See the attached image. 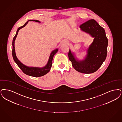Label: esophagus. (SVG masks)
Returning <instances> with one entry per match:
<instances>
[{
  "instance_id": "obj_1",
  "label": "esophagus",
  "mask_w": 122,
  "mask_h": 122,
  "mask_svg": "<svg viewBox=\"0 0 122 122\" xmlns=\"http://www.w3.org/2000/svg\"><path fill=\"white\" fill-rule=\"evenodd\" d=\"M63 44H68V41H66V40H65V41H63Z\"/></svg>"
}]
</instances>
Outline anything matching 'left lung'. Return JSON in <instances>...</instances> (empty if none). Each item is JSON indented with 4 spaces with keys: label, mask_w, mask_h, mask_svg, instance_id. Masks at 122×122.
<instances>
[{
    "label": "left lung",
    "mask_w": 122,
    "mask_h": 122,
    "mask_svg": "<svg viewBox=\"0 0 122 122\" xmlns=\"http://www.w3.org/2000/svg\"><path fill=\"white\" fill-rule=\"evenodd\" d=\"M80 28L82 31L94 38L93 41L87 48L84 59L78 60L70 50L68 57L76 71L82 73H92L100 68L106 59L108 40L104 29L94 20L86 22L81 25Z\"/></svg>",
    "instance_id": "8db88e82"
}]
</instances>
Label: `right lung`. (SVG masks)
I'll list each match as a JSON object with an SVG mask.
<instances>
[{"label":"right lung","mask_w":122,"mask_h":122,"mask_svg":"<svg viewBox=\"0 0 122 122\" xmlns=\"http://www.w3.org/2000/svg\"><path fill=\"white\" fill-rule=\"evenodd\" d=\"M35 21L39 23H41V22L38 20H29L28 21H27L26 22L25 24V25L19 27L17 31H16V35L14 37L13 40V42H12V46H13V49H12V56H13V58L15 61V62L17 64V65L20 68L22 71L26 75H29L30 76H34V77H39V76H41L45 75L47 73H48L50 69L51 68L52 66V60H53V56L54 55L57 53V52L58 51V49H56L51 52L47 64L44 67L40 68V67H30L22 63L21 62L18 60L16 56V53H15V41L16 39L17 36L18 35V32L20 29H22V28L25 26L29 21Z\"/></svg>","instance_id":"1"}]
</instances>
